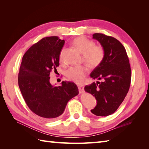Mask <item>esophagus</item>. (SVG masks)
<instances>
[{
    "label": "esophagus",
    "instance_id": "1",
    "mask_svg": "<svg viewBox=\"0 0 149 149\" xmlns=\"http://www.w3.org/2000/svg\"><path fill=\"white\" fill-rule=\"evenodd\" d=\"M78 88H79V91L80 93H83L84 92V86H83V85H78Z\"/></svg>",
    "mask_w": 149,
    "mask_h": 149
}]
</instances>
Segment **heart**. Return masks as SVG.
Wrapping results in <instances>:
<instances>
[{
  "instance_id": "obj_1",
  "label": "heart",
  "mask_w": 149,
  "mask_h": 149,
  "mask_svg": "<svg viewBox=\"0 0 149 149\" xmlns=\"http://www.w3.org/2000/svg\"><path fill=\"white\" fill-rule=\"evenodd\" d=\"M73 44L83 54V60L91 68H96L102 63L105 57V49L100 45H95L93 41L84 36H79L73 40ZM65 50L59 53V61L62 62ZM88 69L85 66H72L66 70L65 75L70 80L81 83L84 79Z\"/></svg>"
}]
</instances>
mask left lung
Segmentation results:
<instances>
[{
	"instance_id": "8db88e82",
	"label": "left lung",
	"mask_w": 149,
	"mask_h": 149,
	"mask_svg": "<svg viewBox=\"0 0 149 149\" xmlns=\"http://www.w3.org/2000/svg\"><path fill=\"white\" fill-rule=\"evenodd\" d=\"M93 38L105 49V57L90 76L102 81L87 85L84 90L97 101L91 112L106 116L116 111L127 95L131 86V70L125 47L118 40L102 33H95Z\"/></svg>"
}]
</instances>
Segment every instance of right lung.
<instances>
[{
  "mask_svg": "<svg viewBox=\"0 0 149 149\" xmlns=\"http://www.w3.org/2000/svg\"><path fill=\"white\" fill-rule=\"evenodd\" d=\"M65 41L58 36L43 38L24 54L18 76L21 93L29 108L44 120L56 119L68 101L79 94L77 85L63 81L50 83V73L59 65V53Z\"/></svg>",
  "mask_w": 149,
  "mask_h": 149,
  "instance_id": "1",
  "label": "right lung"
}]
</instances>
